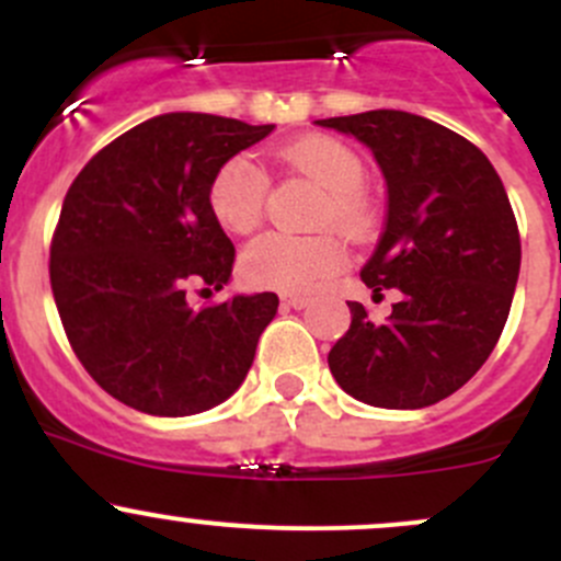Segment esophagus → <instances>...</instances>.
Returning a JSON list of instances; mask_svg holds the SVG:
<instances>
[{
    "instance_id": "1",
    "label": "esophagus",
    "mask_w": 561,
    "mask_h": 561,
    "mask_svg": "<svg viewBox=\"0 0 561 561\" xmlns=\"http://www.w3.org/2000/svg\"><path fill=\"white\" fill-rule=\"evenodd\" d=\"M309 298H301V296H285L282 298V309H296V312H301V309L309 307Z\"/></svg>"
}]
</instances>
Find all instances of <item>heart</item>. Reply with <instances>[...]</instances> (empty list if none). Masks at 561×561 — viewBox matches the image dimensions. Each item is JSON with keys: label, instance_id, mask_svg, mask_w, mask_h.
Wrapping results in <instances>:
<instances>
[{"label": "heart", "instance_id": "1", "mask_svg": "<svg viewBox=\"0 0 561 561\" xmlns=\"http://www.w3.org/2000/svg\"><path fill=\"white\" fill-rule=\"evenodd\" d=\"M282 160L309 175L322 192L314 225L347 239H366L375 228V206L366 195V162L358 151L331 135H309L282 149ZM268 179L247 154L230 157L208 184V208L228 233H252L263 219ZM344 265V252L331 236L265 233L241 252V276L257 290L307 296Z\"/></svg>", "mask_w": 561, "mask_h": 561}]
</instances>
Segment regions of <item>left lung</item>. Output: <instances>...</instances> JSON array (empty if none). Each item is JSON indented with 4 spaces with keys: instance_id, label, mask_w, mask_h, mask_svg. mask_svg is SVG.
Listing matches in <instances>:
<instances>
[{
    "instance_id": "obj_1",
    "label": "left lung",
    "mask_w": 561,
    "mask_h": 561,
    "mask_svg": "<svg viewBox=\"0 0 561 561\" xmlns=\"http://www.w3.org/2000/svg\"><path fill=\"white\" fill-rule=\"evenodd\" d=\"M369 146L388 184L386 230L360 268L366 287L401 293L386 322L347 301L350 331L328 353L353 399L421 410L448 399L485 364L511 314L522 239L489 157L407 111L320 118Z\"/></svg>"
}]
</instances>
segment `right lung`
<instances>
[{
	"mask_svg": "<svg viewBox=\"0 0 561 561\" xmlns=\"http://www.w3.org/2000/svg\"><path fill=\"white\" fill-rule=\"evenodd\" d=\"M274 124L162 113L87 162L50 241V290L83 369L146 415L184 417L239 390L274 293L192 309L186 285L222 290L236 249L208 208L222 162Z\"/></svg>",
	"mask_w": 561,
	"mask_h": 561,
	"instance_id": "add662e5",
	"label": "right lung"
}]
</instances>
